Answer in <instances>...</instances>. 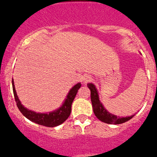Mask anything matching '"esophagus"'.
Instances as JSON below:
<instances>
[{"label": "esophagus", "mask_w": 157, "mask_h": 157, "mask_svg": "<svg viewBox=\"0 0 157 157\" xmlns=\"http://www.w3.org/2000/svg\"><path fill=\"white\" fill-rule=\"evenodd\" d=\"M90 78H91V77H90V76L84 75V76H83V77H81V80H82V81L84 82V83H86V82L89 81Z\"/></svg>", "instance_id": "1"}]
</instances>
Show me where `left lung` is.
Instances as JSON below:
<instances>
[{
  "label": "left lung",
  "mask_w": 157,
  "mask_h": 157,
  "mask_svg": "<svg viewBox=\"0 0 157 157\" xmlns=\"http://www.w3.org/2000/svg\"><path fill=\"white\" fill-rule=\"evenodd\" d=\"M87 86L91 91V101L94 113L96 116V117L101 121L105 123H108V124H121V123L131 120L134 117V115H133V116L128 117L120 118L110 113L107 111L106 109L104 108L102 104L101 103L99 98H98V92H97L95 86L92 83H88Z\"/></svg>",
  "instance_id": "1"
}]
</instances>
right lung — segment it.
I'll return each instance as SVG.
<instances>
[{"label": "right lung", "instance_id": "1", "mask_svg": "<svg viewBox=\"0 0 157 157\" xmlns=\"http://www.w3.org/2000/svg\"><path fill=\"white\" fill-rule=\"evenodd\" d=\"M12 84L15 101H16L18 108L20 110L21 113L26 118L30 120L31 121L47 127H55L59 126V125L64 123L68 118V117L71 114V111L72 102H73L74 98H75L76 95L78 92V90L81 86L80 83L76 84L73 88L69 91L68 95H67V98L65 99L62 106L58 109L57 110H55V111L51 112V113H40L28 110L27 108L23 106L21 104L19 98H18L17 94H16L13 80H12Z\"/></svg>", "mask_w": 157, "mask_h": 157}]
</instances>
